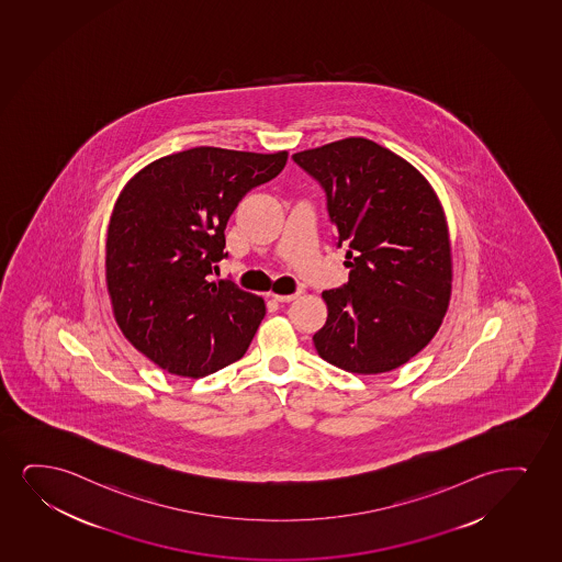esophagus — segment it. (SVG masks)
Returning a JSON list of instances; mask_svg holds the SVG:
<instances>
[{
	"instance_id": "obj_1",
	"label": "esophagus",
	"mask_w": 562,
	"mask_h": 562,
	"mask_svg": "<svg viewBox=\"0 0 562 562\" xmlns=\"http://www.w3.org/2000/svg\"><path fill=\"white\" fill-rule=\"evenodd\" d=\"M300 292L292 293V295H272V300L278 301V303H290V301H295L301 295Z\"/></svg>"
}]
</instances>
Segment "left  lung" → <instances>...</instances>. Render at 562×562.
<instances>
[{
	"instance_id": "left-lung-1",
	"label": "left lung",
	"mask_w": 562,
	"mask_h": 562,
	"mask_svg": "<svg viewBox=\"0 0 562 562\" xmlns=\"http://www.w3.org/2000/svg\"><path fill=\"white\" fill-rule=\"evenodd\" d=\"M326 194L349 282L326 290L328 321L314 334L326 362L352 373L391 372L435 337L450 290L445 212L408 161L364 137L293 154Z\"/></svg>"
}]
</instances>
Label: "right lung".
Wrapping results in <instances>:
<instances>
[{
	"label": "right lung",
	"instance_id": "1",
	"mask_svg": "<svg viewBox=\"0 0 562 562\" xmlns=\"http://www.w3.org/2000/svg\"><path fill=\"white\" fill-rule=\"evenodd\" d=\"M288 153L196 146L153 161L127 182L110 220L106 282L117 326L161 370L202 378L244 357L265 303L233 280L226 221L249 190L284 169Z\"/></svg>",
	"mask_w": 562,
	"mask_h": 562
}]
</instances>
